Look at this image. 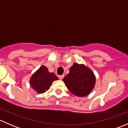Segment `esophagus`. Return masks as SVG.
<instances>
[{"mask_svg":"<svg viewBox=\"0 0 128 128\" xmlns=\"http://www.w3.org/2000/svg\"><path fill=\"white\" fill-rule=\"evenodd\" d=\"M64 75H60V76H58V77H59V78H60V79H62V78H64Z\"/></svg>","mask_w":128,"mask_h":128,"instance_id":"obj_1","label":"esophagus"}]
</instances>
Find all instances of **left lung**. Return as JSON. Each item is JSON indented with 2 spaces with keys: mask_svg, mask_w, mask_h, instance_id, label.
Returning <instances> with one entry per match:
<instances>
[{
  "mask_svg": "<svg viewBox=\"0 0 128 128\" xmlns=\"http://www.w3.org/2000/svg\"><path fill=\"white\" fill-rule=\"evenodd\" d=\"M69 91L78 96H85L92 90L95 84V77L90 69L83 64L74 63L69 73L63 78Z\"/></svg>",
  "mask_w": 128,
  "mask_h": 128,
  "instance_id": "obj_1",
  "label": "left lung"
}]
</instances>
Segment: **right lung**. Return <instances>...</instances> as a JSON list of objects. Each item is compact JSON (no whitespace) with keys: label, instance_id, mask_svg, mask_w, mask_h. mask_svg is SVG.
<instances>
[{"label":"right lung","instance_id":"add662e5","mask_svg":"<svg viewBox=\"0 0 128 128\" xmlns=\"http://www.w3.org/2000/svg\"><path fill=\"white\" fill-rule=\"evenodd\" d=\"M56 80H58V77L54 74L49 72L47 68L42 66L32 76L30 83L34 90L42 94L48 90L53 81Z\"/></svg>","mask_w":128,"mask_h":128}]
</instances>
